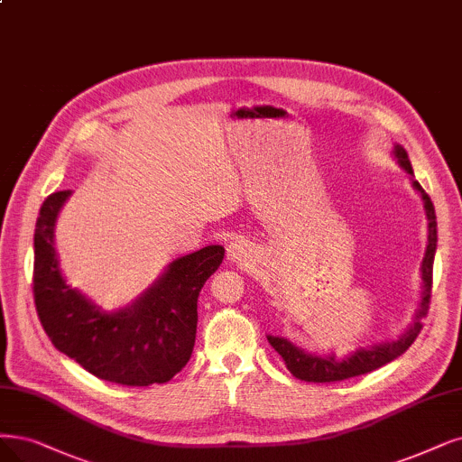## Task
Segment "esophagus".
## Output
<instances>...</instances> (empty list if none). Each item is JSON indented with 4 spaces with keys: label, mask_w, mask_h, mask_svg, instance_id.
Masks as SVG:
<instances>
[{
    "label": "esophagus",
    "mask_w": 462,
    "mask_h": 462,
    "mask_svg": "<svg viewBox=\"0 0 462 462\" xmlns=\"http://www.w3.org/2000/svg\"><path fill=\"white\" fill-rule=\"evenodd\" d=\"M227 257L233 263H243L252 260V248L245 238H235L227 246Z\"/></svg>",
    "instance_id": "34e87169"
}]
</instances>
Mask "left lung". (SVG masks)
Segmentation results:
<instances>
[{"label": "left lung", "mask_w": 462, "mask_h": 462, "mask_svg": "<svg viewBox=\"0 0 462 462\" xmlns=\"http://www.w3.org/2000/svg\"><path fill=\"white\" fill-rule=\"evenodd\" d=\"M393 155L398 161L400 167L411 176V186L415 191L420 193V199L424 202V214H427V221H429V245H427V252H424L422 263H420L422 295H420L419 309L415 312V319L408 326V329H405L403 334H400L396 339L377 343V345L367 346V348H358L356 353H353L343 360H337L336 355H328V356L312 355L284 337L267 336L271 346L282 356L290 374L301 381L334 383V381H343L348 377H356V375H364V374H370V372L377 370V367L393 362L394 358L403 355L405 350L411 346V343L415 341V337L419 336V331L422 328V319L427 317L429 303H430V291H432L434 254H436V245H438L436 212H434V205H432L430 197L424 193L420 183L413 178V169H411L408 152H405L400 143H394Z\"/></svg>", "instance_id": "1"}]
</instances>
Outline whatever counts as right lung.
<instances>
[{
    "mask_svg": "<svg viewBox=\"0 0 462 462\" xmlns=\"http://www.w3.org/2000/svg\"><path fill=\"white\" fill-rule=\"evenodd\" d=\"M69 195H49L35 221L33 300L45 334L98 379L126 386L171 381L191 358L199 293L224 260V246L178 257L134 303L107 312L66 284L60 271L54 224Z\"/></svg>",
    "mask_w": 462,
    "mask_h": 462,
    "instance_id": "add662e5",
    "label": "right lung"
}]
</instances>
